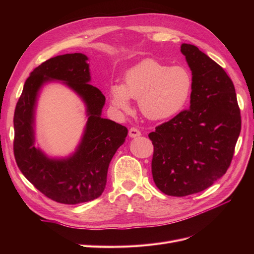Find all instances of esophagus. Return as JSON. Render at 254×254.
I'll return each instance as SVG.
<instances>
[{
	"mask_svg": "<svg viewBox=\"0 0 254 254\" xmlns=\"http://www.w3.org/2000/svg\"><path fill=\"white\" fill-rule=\"evenodd\" d=\"M141 135V131L136 128H130L129 129V136L130 137H136Z\"/></svg>",
	"mask_w": 254,
	"mask_h": 254,
	"instance_id": "1",
	"label": "esophagus"
}]
</instances>
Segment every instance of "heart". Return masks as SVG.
Instances as JSON below:
<instances>
[{
	"label": "heart",
	"mask_w": 254,
	"mask_h": 254,
	"mask_svg": "<svg viewBox=\"0 0 254 254\" xmlns=\"http://www.w3.org/2000/svg\"><path fill=\"white\" fill-rule=\"evenodd\" d=\"M193 77L182 65L168 66L155 59H145L125 73L122 84L108 90L114 109L128 111L130 98L137 99L146 119L161 121L179 113L187 105Z\"/></svg>",
	"instance_id": "heart-1"
}]
</instances>
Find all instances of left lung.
<instances>
[{
  "mask_svg": "<svg viewBox=\"0 0 254 254\" xmlns=\"http://www.w3.org/2000/svg\"><path fill=\"white\" fill-rule=\"evenodd\" d=\"M181 53L193 77L190 108L148 134L153 181L176 197L199 193L226 174L242 126L234 84L224 68L195 45L183 43Z\"/></svg>",
  "mask_w": 254,
  "mask_h": 254,
  "instance_id": "1",
  "label": "left lung"
}]
</instances>
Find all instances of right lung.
Here are the masks:
<instances>
[{
  "mask_svg": "<svg viewBox=\"0 0 254 254\" xmlns=\"http://www.w3.org/2000/svg\"><path fill=\"white\" fill-rule=\"evenodd\" d=\"M89 58L81 53L53 57L30 73L13 117V152L25 178L42 194L64 204L88 202L102 195L110 161L124 144L128 129L102 118L106 98L90 84ZM61 81L86 106L88 121L75 151L66 158H50L35 147L34 114L37 95L50 81Z\"/></svg>",
  "mask_w": 254,
  "mask_h": 254,
  "instance_id": "add662e5",
  "label": "right lung"
}]
</instances>
